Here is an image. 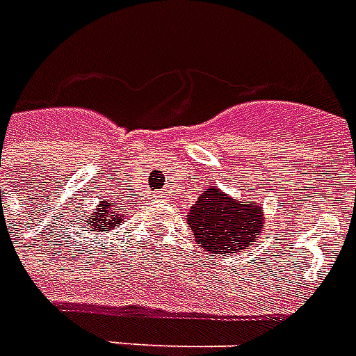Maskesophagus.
Wrapping results in <instances>:
<instances>
[{"mask_svg":"<svg viewBox=\"0 0 356 356\" xmlns=\"http://www.w3.org/2000/svg\"><path fill=\"white\" fill-rule=\"evenodd\" d=\"M160 196H162V198H165V196H163V194H160Z\"/></svg>","mask_w":356,"mask_h":356,"instance_id":"1","label":"esophagus"}]
</instances>
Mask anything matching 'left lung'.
Instances as JSON below:
<instances>
[{"label": "left lung", "instance_id": "left-lung-1", "mask_svg": "<svg viewBox=\"0 0 356 356\" xmlns=\"http://www.w3.org/2000/svg\"><path fill=\"white\" fill-rule=\"evenodd\" d=\"M186 223L204 252L229 255L246 250L261 236L265 209L257 202L236 200L209 186L191 206Z\"/></svg>", "mask_w": 356, "mask_h": 356}]
</instances>
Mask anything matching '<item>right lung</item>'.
I'll return each instance as SVG.
<instances>
[{
	"mask_svg": "<svg viewBox=\"0 0 356 356\" xmlns=\"http://www.w3.org/2000/svg\"><path fill=\"white\" fill-rule=\"evenodd\" d=\"M125 211H122V206H118L116 202L102 200L99 202V206L89 213V217H86V227L83 229H89L93 231V234H101L104 231H114V227L124 223Z\"/></svg>",
	"mask_w": 356,
	"mask_h": 356,
	"instance_id": "obj_1",
	"label": "right lung"
}]
</instances>
